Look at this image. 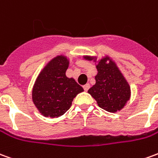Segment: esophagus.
<instances>
[{
	"label": "esophagus",
	"mask_w": 158,
	"mask_h": 158,
	"mask_svg": "<svg viewBox=\"0 0 158 158\" xmlns=\"http://www.w3.org/2000/svg\"><path fill=\"white\" fill-rule=\"evenodd\" d=\"M83 87H84V90L87 91V90H89V88H90V84H86V85H85Z\"/></svg>",
	"instance_id": "1"
}]
</instances>
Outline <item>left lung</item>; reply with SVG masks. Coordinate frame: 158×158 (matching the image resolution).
<instances>
[{
    "label": "left lung",
    "instance_id": "8db88e82",
    "mask_svg": "<svg viewBox=\"0 0 158 158\" xmlns=\"http://www.w3.org/2000/svg\"><path fill=\"white\" fill-rule=\"evenodd\" d=\"M84 59L97 62V56H85ZM98 74L96 84L88 93L94 98L98 105L110 113L121 110L131 97V88L116 63L110 56L101 58L96 65Z\"/></svg>",
    "mask_w": 158,
    "mask_h": 158
}]
</instances>
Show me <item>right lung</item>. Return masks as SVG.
I'll return each instance as SVG.
<instances>
[{
  "instance_id": "obj_1",
  "label": "right lung",
  "mask_w": 158,
  "mask_h": 158,
  "mask_svg": "<svg viewBox=\"0 0 158 158\" xmlns=\"http://www.w3.org/2000/svg\"><path fill=\"white\" fill-rule=\"evenodd\" d=\"M69 60L67 56H57L49 60L40 72L32 88V101L44 117L57 118L66 113L73 98L84 89L66 71Z\"/></svg>"
}]
</instances>
